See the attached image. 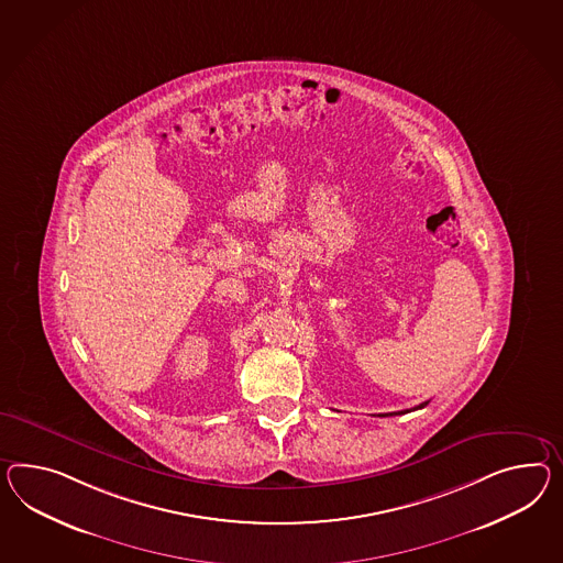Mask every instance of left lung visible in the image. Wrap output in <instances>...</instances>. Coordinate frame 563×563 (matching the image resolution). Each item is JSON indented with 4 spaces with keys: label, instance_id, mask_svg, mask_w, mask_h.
Segmentation results:
<instances>
[{
    "label": "left lung",
    "instance_id": "obj_1",
    "mask_svg": "<svg viewBox=\"0 0 563 563\" xmlns=\"http://www.w3.org/2000/svg\"><path fill=\"white\" fill-rule=\"evenodd\" d=\"M429 402L418 404L415 408H410V410H400V412H389V415H379V417H391V415H406V412H412V410H418V408H424Z\"/></svg>",
    "mask_w": 563,
    "mask_h": 563
}]
</instances>
